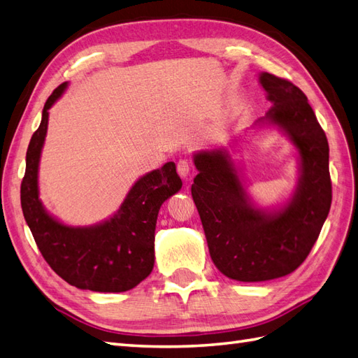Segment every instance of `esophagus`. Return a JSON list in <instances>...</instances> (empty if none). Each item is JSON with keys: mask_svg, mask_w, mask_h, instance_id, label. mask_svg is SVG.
I'll list each match as a JSON object with an SVG mask.
<instances>
[{"mask_svg": "<svg viewBox=\"0 0 358 358\" xmlns=\"http://www.w3.org/2000/svg\"><path fill=\"white\" fill-rule=\"evenodd\" d=\"M177 172L181 178H187L190 173V163L187 159H180L177 163Z\"/></svg>", "mask_w": 358, "mask_h": 358, "instance_id": "34e87169", "label": "esophagus"}]
</instances>
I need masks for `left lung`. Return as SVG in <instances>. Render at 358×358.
<instances>
[{
	"mask_svg": "<svg viewBox=\"0 0 358 358\" xmlns=\"http://www.w3.org/2000/svg\"><path fill=\"white\" fill-rule=\"evenodd\" d=\"M259 82L271 102L262 120L285 131L301 155L302 176L292 201L274 213L255 209L227 151L194 157L199 172L192 196L210 257L222 274L241 282L293 273L317 241L332 199L328 140L308 99L293 82L274 74L262 73Z\"/></svg>",
	"mask_w": 358,
	"mask_h": 358,
	"instance_id": "obj_1",
	"label": "left lung"
}]
</instances>
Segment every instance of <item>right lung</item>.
<instances>
[{"label": "right lung", "instance_id": "obj_1", "mask_svg": "<svg viewBox=\"0 0 358 358\" xmlns=\"http://www.w3.org/2000/svg\"><path fill=\"white\" fill-rule=\"evenodd\" d=\"M57 87L44 105L43 120L33 132L21 182V207L41 255L56 274L80 289L122 293L138 285L154 267V234L160 206L181 189L176 163L141 177L117 213L91 227H69L50 217L39 201L38 166L48 110L61 97Z\"/></svg>", "mask_w": 358, "mask_h": 358}]
</instances>
